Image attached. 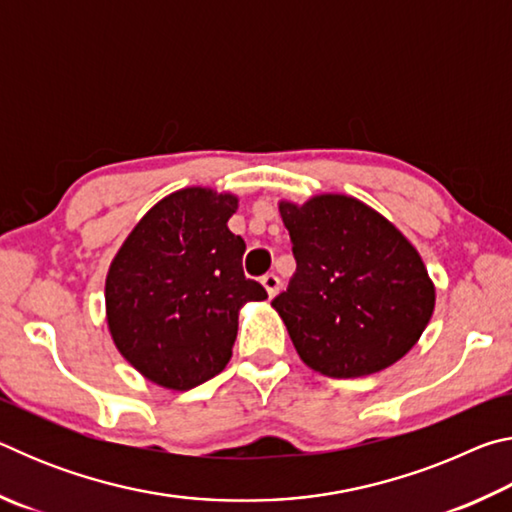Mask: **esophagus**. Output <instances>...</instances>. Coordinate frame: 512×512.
I'll return each instance as SVG.
<instances>
[{"label": "esophagus", "mask_w": 512, "mask_h": 512, "mask_svg": "<svg viewBox=\"0 0 512 512\" xmlns=\"http://www.w3.org/2000/svg\"><path fill=\"white\" fill-rule=\"evenodd\" d=\"M262 287L266 289L268 298H275L277 291H280V277L273 275V273H266V275L262 277Z\"/></svg>", "instance_id": "obj_1"}]
</instances>
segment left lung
I'll list each match as a JSON object with an SVG mask.
<instances>
[{"label":"left lung","instance_id":"left-lung-1","mask_svg":"<svg viewBox=\"0 0 512 512\" xmlns=\"http://www.w3.org/2000/svg\"><path fill=\"white\" fill-rule=\"evenodd\" d=\"M277 210L298 268L273 309L302 363L352 379L400 361L436 307V287L411 241L348 194L280 201Z\"/></svg>","mask_w":512,"mask_h":512}]
</instances>
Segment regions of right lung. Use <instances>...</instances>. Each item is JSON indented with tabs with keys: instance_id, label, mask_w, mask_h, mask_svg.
I'll return each instance as SVG.
<instances>
[{
	"instance_id": "1",
	"label": "right lung",
	"mask_w": 512,
	"mask_h": 512,
	"mask_svg": "<svg viewBox=\"0 0 512 512\" xmlns=\"http://www.w3.org/2000/svg\"><path fill=\"white\" fill-rule=\"evenodd\" d=\"M239 196L183 187L155 203L112 257V343L151 384L189 391L228 366L239 311L266 298L241 271L244 239L228 228Z\"/></svg>"
}]
</instances>
